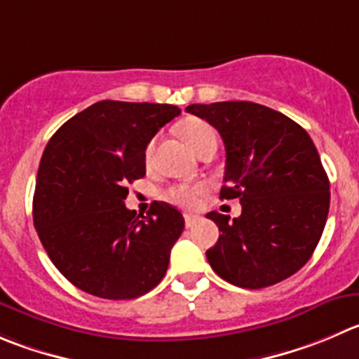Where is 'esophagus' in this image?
Returning <instances> with one entry per match:
<instances>
[{"mask_svg":"<svg viewBox=\"0 0 359 359\" xmlns=\"http://www.w3.org/2000/svg\"><path fill=\"white\" fill-rule=\"evenodd\" d=\"M197 220H199V217H197V215H190V213L185 215V225H187V227H194V225L197 224Z\"/></svg>","mask_w":359,"mask_h":359,"instance_id":"obj_1","label":"esophagus"}]
</instances>
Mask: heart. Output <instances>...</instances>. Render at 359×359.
<instances>
[{
	"label": "heart",
	"instance_id": "obj_1",
	"mask_svg": "<svg viewBox=\"0 0 359 359\" xmlns=\"http://www.w3.org/2000/svg\"><path fill=\"white\" fill-rule=\"evenodd\" d=\"M180 134L196 155L204 146L217 141V132H215L213 126L199 118H189L187 121H183L180 125ZM153 144H155V141L149 142L148 148H146V158H149V155H151ZM204 192H206V187L203 183H180V185H174L167 190V197L182 208L194 210V208L199 206Z\"/></svg>",
	"mask_w": 359,
	"mask_h": 359
}]
</instances>
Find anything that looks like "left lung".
<instances>
[{"instance_id":"obj_1","label":"left lung","mask_w":359,"mask_h":359,"mask_svg":"<svg viewBox=\"0 0 359 359\" xmlns=\"http://www.w3.org/2000/svg\"><path fill=\"white\" fill-rule=\"evenodd\" d=\"M225 146L220 199H240L238 218L210 211L220 236L206 252L229 284L262 289L294 275L312 257L330 211V182L305 128L254 102L192 104Z\"/></svg>"}]
</instances>
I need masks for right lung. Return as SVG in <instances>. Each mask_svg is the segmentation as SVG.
Segmentation results:
<instances>
[{
  "label": "right lung",
  "instance_id": "right-lung-1",
  "mask_svg": "<svg viewBox=\"0 0 359 359\" xmlns=\"http://www.w3.org/2000/svg\"><path fill=\"white\" fill-rule=\"evenodd\" d=\"M169 104L102 100L68 119L43 149L33 196L36 233L61 275L88 294L134 299L160 284L183 215L153 203L126 210L146 174V146L180 116Z\"/></svg>",
  "mask_w": 359,
  "mask_h": 359
}]
</instances>
